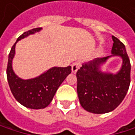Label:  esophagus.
<instances>
[{"label": "esophagus", "instance_id": "esophagus-1", "mask_svg": "<svg viewBox=\"0 0 135 135\" xmlns=\"http://www.w3.org/2000/svg\"><path fill=\"white\" fill-rule=\"evenodd\" d=\"M71 67H72V72H73V73H76L77 70H79V67H80V62H79V61H75V62H74V63L72 64Z\"/></svg>", "mask_w": 135, "mask_h": 135}]
</instances>
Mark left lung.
I'll return each mask as SVG.
<instances>
[{"label": "left lung", "instance_id": "left-lung-1", "mask_svg": "<svg viewBox=\"0 0 135 135\" xmlns=\"http://www.w3.org/2000/svg\"><path fill=\"white\" fill-rule=\"evenodd\" d=\"M113 56L123 60L117 74L103 73L100 66L110 56L97 58L85 63L77 71V91L79 102L85 110L93 113H106L114 110L125 98L131 83V62L125 45L112 36Z\"/></svg>", "mask_w": 135, "mask_h": 135}]
</instances>
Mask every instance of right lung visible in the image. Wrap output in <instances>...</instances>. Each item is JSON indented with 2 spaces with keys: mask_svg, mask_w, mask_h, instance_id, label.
Returning <instances> with one entry per match:
<instances>
[{
  "mask_svg": "<svg viewBox=\"0 0 135 135\" xmlns=\"http://www.w3.org/2000/svg\"><path fill=\"white\" fill-rule=\"evenodd\" d=\"M41 30L34 28L24 32L18 38L16 43L31 34ZM15 43L9 54L7 65V79L11 92L14 98L23 106L40 109L47 107L65 78L71 73V66L53 67L40 76L32 79L23 80L14 74L12 69V60L15 53Z\"/></svg>",
  "mask_w": 135,
  "mask_h": 135,
  "instance_id": "1",
  "label": "right lung"
}]
</instances>
